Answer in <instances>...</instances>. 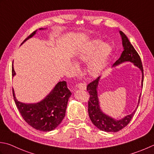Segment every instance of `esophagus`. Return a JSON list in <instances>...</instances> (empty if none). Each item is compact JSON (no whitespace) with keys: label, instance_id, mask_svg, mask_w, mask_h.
<instances>
[{"label":"esophagus","instance_id":"obj_1","mask_svg":"<svg viewBox=\"0 0 154 154\" xmlns=\"http://www.w3.org/2000/svg\"><path fill=\"white\" fill-rule=\"evenodd\" d=\"M77 88H79V89H82V90H85L86 89V84L84 83H79L77 85Z\"/></svg>","mask_w":154,"mask_h":154}]
</instances>
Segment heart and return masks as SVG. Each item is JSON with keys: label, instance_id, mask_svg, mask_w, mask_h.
<instances>
[{"label": "heart", "instance_id": "1", "mask_svg": "<svg viewBox=\"0 0 154 154\" xmlns=\"http://www.w3.org/2000/svg\"><path fill=\"white\" fill-rule=\"evenodd\" d=\"M101 43L99 40H95L79 50L76 55V60L80 63H87V73L90 77H95L103 70L112 51L110 45L107 43Z\"/></svg>", "mask_w": 154, "mask_h": 154}]
</instances>
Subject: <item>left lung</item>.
<instances>
[{
	"mask_svg": "<svg viewBox=\"0 0 154 154\" xmlns=\"http://www.w3.org/2000/svg\"><path fill=\"white\" fill-rule=\"evenodd\" d=\"M119 33L122 36V45L124 50L122 52L119 59L117 60L113 66H117L126 61L133 63L135 66H136L141 71V73H142L141 85H143V69L140 57L138 55L137 51L134 49L133 45L129 42L127 36L122 31H119ZM99 79H100V77H97L95 80L90 83L87 87V90L89 92L90 95L88 101L89 116L93 124L98 129H100V130L106 132H117L121 130L123 128H124L130 122L132 117L134 116L135 111L137 109L138 105L140 103L141 94L139 97L138 105L136 109L130 115L126 116L122 119H115L112 118V117L108 116L106 114H105L100 108L97 90Z\"/></svg>",
	"mask_w": 154,
	"mask_h": 154,
	"instance_id": "left-lung-1",
	"label": "left lung"
}]
</instances>
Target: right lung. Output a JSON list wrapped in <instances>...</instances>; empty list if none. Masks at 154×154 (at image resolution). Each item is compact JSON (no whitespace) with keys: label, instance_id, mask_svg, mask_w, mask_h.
Here are the masks:
<instances>
[{"label":"right lung","instance_id":"1","mask_svg":"<svg viewBox=\"0 0 154 154\" xmlns=\"http://www.w3.org/2000/svg\"><path fill=\"white\" fill-rule=\"evenodd\" d=\"M37 31L36 30L32 32L22 44L34 36ZM15 75L13 61L12 76ZM13 93L15 103L24 120L33 128L42 131H52L61 123L65 116L69 98L72 94L65 81H59L46 97L37 103H21L16 99L14 89Z\"/></svg>","mask_w":154,"mask_h":154}]
</instances>
